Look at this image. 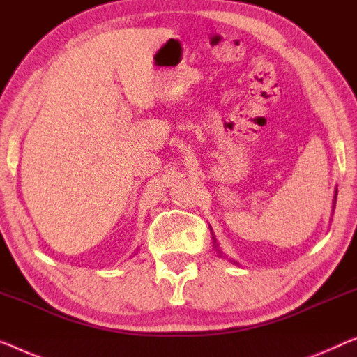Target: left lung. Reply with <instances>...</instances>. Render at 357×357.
I'll list each match as a JSON object with an SVG mask.
<instances>
[{
	"instance_id": "1",
	"label": "left lung",
	"mask_w": 357,
	"mask_h": 357,
	"mask_svg": "<svg viewBox=\"0 0 357 357\" xmlns=\"http://www.w3.org/2000/svg\"><path fill=\"white\" fill-rule=\"evenodd\" d=\"M337 194H338V190H335V195H333V208H335V204H337ZM210 229H211V227H210ZM213 247H215L218 257H220V258H227V255H226L225 252H222L221 247H220V243H218L215 234H213ZM227 261H231L232 264H236V266L241 264V263L236 261V259H232V258H227Z\"/></svg>"
}]
</instances>
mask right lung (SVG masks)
<instances>
[{
	"mask_svg": "<svg viewBox=\"0 0 357 357\" xmlns=\"http://www.w3.org/2000/svg\"><path fill=\"white\" fill-rule=\"evenodd\" d=\"M135 255H136V253H135ZM135 255H132V257H135Z\"/></svg>",
	"mask_w": 357,
	"mask_h": 357,
	"instance_id": "1",
	"label": "right lung"
}]
</instances>
